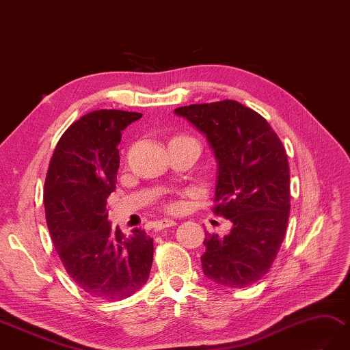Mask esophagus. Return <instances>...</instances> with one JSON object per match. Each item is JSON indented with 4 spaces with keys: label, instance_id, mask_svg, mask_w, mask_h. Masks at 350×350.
Instances as JSON below:
<instances>
[{
    "label": "esophagus",
    "instance_id": "1",
    "mask_svg": "<svg viewBox=\"0 0 350 350\" xmlns=\"http://www.w3.org/2000/svg\"><path fill=\"white\" fill-rule=\"evenodd\" d=\"M176 225V221H173V219H161V221H157L155 222V228L157 230H162V228H168V226H174Z\"/></svg>",
    "mask_w": 350,
    "mask_h": 350
}]
</instances>
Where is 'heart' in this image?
<instances>
[{
  "label": "heart",
  "mask_w": 350,
  "mask_h": 350,
  "mask_svg": "<svg viewBox=\"0 0 350 350\" xmlns=\"http://www.w3.org/2000/svg\"><path fill=\"white\" fill-rule=\"evenodd\" d=\"M167 208L170 210V212H176V210L180 208V202L178 201H170L167 204Z\"/></svg>",
  "instance_id": "obj_1"
}]
</instances>
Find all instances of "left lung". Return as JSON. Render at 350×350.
<instances>
[{
  "label": "left lung",
  "instance_id": "8db88e82",
  "mask_svg": "<svg viewBox=\"0 0 350 350\" xmlns=\"http://www.w3.org/2000/svg\"><path fill=\"white\" fill-rule=\"evenodd\" d=\"M207 137L217 159L213 212L232 222L228 235L206 232L204 275L246 288L270 271L285 239L289 208L286 150L270 124L234 100L174 110Z\"/></svg>",
  "mask_w": 350,
  "mask_h": 350
}]
</instances>
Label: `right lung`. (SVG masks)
Returning <instances> with one entry per match:
<instances>
[{"instance_id":"1","label":"right lung","mask_w":350,"mask_h":350,"mask_svg":"<svg viewBox=\"0 0 350 350\" xmlns=\"http://www.w3.org/2000/svg\"><path fill=\"white\" fill-rule=\"evenodd\" d=\"M142 113L95 110L71 124L53 150L44 182L49 232L70 278L89 295L118 301L149 279L153 239L143 230L126 237L107 221L116 189L122 131Z\"/></svg>"}]
</instances>
